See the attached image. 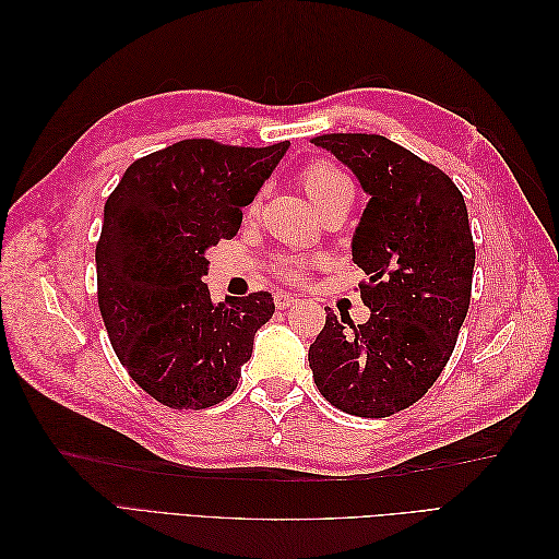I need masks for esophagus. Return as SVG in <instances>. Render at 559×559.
Segmentation results:
<instances>
[{"instance_id": "esophagus-1", "label": "esophagus", "mask_w": 559, "mask_h": 559, "mask_svg": "<svg viewBox=\"0 0 559 559\" xmlns=\"http://www.w3.org/2000/svg\"><path fill=\"white\" fill-rule=\"evenodd\" d=\"M296 302H298V298L292 296V294H284V292H277V294H275V308H277V310L292 308V306H296Z\"/></svg>"}]
</instances>
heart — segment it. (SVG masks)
I'll use <instances>...</instances> for the list:
<instances>
[{
	"label": "heart",
	"mask_w": 559,
	"mask_h": 559,
	"mask_svg": "<svg viewBox=\"0 0 559 559\" xmlns=\"http://www.w3.org/2000/svg\"><path fill=\"white\" fill-rule=\"evenodd\" d=\"M300 186L302 191L308 193L312 200V205L317 212H326L335 205H343V202H352L354 198V186L349 177L337 170V167L329 160H312L300 170ZM259 212V200H253L249 205V214ZM306 261L298 259H280L275 265V275L289 282H298L302 275H306Z\"/></svg>",
	"instance_id": "1"
}]
</instances>
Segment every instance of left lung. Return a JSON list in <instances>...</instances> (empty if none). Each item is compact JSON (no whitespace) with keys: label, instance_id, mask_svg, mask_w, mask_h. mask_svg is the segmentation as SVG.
I'll return each mask as SVG.
<instances>
[{"label":"left lung","instance_id":"8db88e82","mask_svg":"<svg viewBox=\"0 0 559 559\" xmlns=\"http://www.w3.org/2000/svg\"><path fill=\"white\" fill-rule=\"evenodd\" d=\"M370 195L352 238L366 324L326 310L310 345L314 384L357 417H389L443 373L471 302L476 247L464 195L436 165L382 134H319Z\"/></svg>","mask_w":559,"mask_h":559}]
</instances>
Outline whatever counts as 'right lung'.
<instances>
[{
  "instance_id": "obj_1",
  "label": "right lung",
  "mask_w": 559,
  "mask_h": 559,
  "mask_svg": "<svg viewBox=\"0 0 559 559\" xmlns=\"http://www.w3.org/2000/svg\"><path fill=\"white\" fill-rule=\"evenodd\" d=\"M286 148L183 140L134 160L107 198L95 249L99 312L128 376L167 408L228 399L275 312L267 292L214 302L202 277L207 249L238 235L242 207Z\"/></svg>"
}]
</instances>
